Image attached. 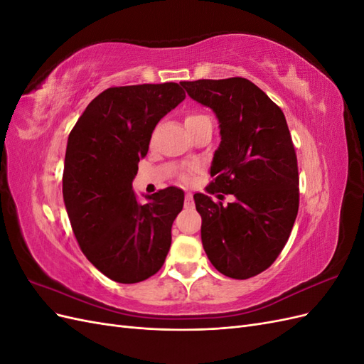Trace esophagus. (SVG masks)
<instances>
[{
  "label": "esophagus",
  "mask_w": 364,
  "mask_h": 364,
  "mask_svg": "<svg viewBox=\"0 0 364 364\" xmlns=\"http://www.w3.org/2000/svg\"><path fill=\"white\" fill-rule=\"evenodd\" d=\"M194 200H193V194L190 191L185 193V208H193Z\"/></svg>",
  "instance_id": "34e87169"
}]
</instances>
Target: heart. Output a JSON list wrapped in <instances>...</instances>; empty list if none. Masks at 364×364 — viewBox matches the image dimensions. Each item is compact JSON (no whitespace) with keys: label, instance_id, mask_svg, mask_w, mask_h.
I'll return each instance as SVG.
<instances>
[{"label":"heart","instance_id":"obj_1","mask_svg":"<svg viewBox=\"0 0 364 364\" xmlns=\"http://www.w3.org/2000/svg\"><path fill=\"white\" fill-rule=\"evenodd\" d=\"M202 118H206V115L197 114V112H191V114H188V115L185 117V126H186V124H193V123H196V121H199V119H202ZM183 179H186V178H183Z\"/></svg>","mask_w":364,"mask_h":364}]
</instances>
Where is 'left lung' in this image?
Returning a JSON list of instances; mask_svg holds the SVG:
<instances>
[{
  "mask_svg": "<svg viewBox=\"0 0 364 364\" xmlns=\"http://www.w3.org/2000/svg\"><path fill=\"white\" fill-rule=\"evenodd\" d=\"M193 100L211 107L222 142L208 193L232 194L223 205L197 193L202 245L225 277L247 279L269 269L291 234L299 209L297 158L284 112L243 77L181 82Z\"/></svg>",
  "mask_w": 364,
  "mask_h": 364,
  "instance_id": "1",
  "label": "left lung"
}]
</instances>
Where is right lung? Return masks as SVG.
I'll use <instances>...</instances> for the list:
<instances>
[{
    "instance_id": "obj_1",
    "label": "right lung",
    "mask_w": 364,
    "mask_h": 364,
    "mask_svg": "<svg viewBox=\"0 0 364 364\" xmlns=\"http://www.w3.org/2000/svg\"><path fill=\"white\" fill-rule=\"evenodd\" d=\"M183 98L173 82L107 87L68 136L62 191L73 232L92 266L115 282L153 277L170 250L183 191L168 186L141 205L132 181L159 119Z\"/></svg>"
}]
</instances>
